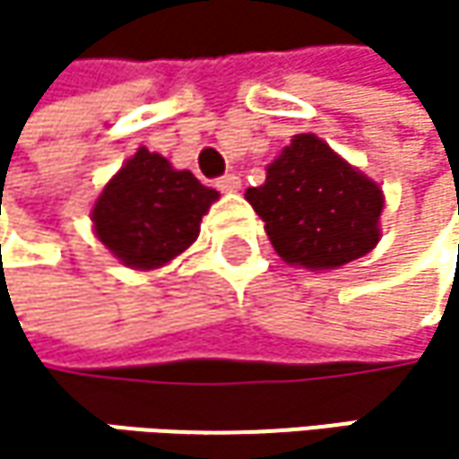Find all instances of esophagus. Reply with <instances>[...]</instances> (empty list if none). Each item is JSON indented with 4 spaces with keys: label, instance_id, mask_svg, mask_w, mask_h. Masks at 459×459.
<instances>
[{
    "label": "esophagus",
    "instance_id": "1",
    "mask_svg": "<svg viewBox=\"0 0 459 459\" xmlns=\"http://www.w3.org/2000/svg\"><path fill=\"white\" fill-rule=\"evenodd\" d=\"M218 188H221V191H226V194H233V191H238V188H241V178H238V175H233V172H229V175L218 178Z\"/></svg>",
    "mask_w": 459,
    "mask_h": 459
}]
</instances>
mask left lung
I'll use <instances>...</instances> for the list:
<instances>
[{
    "instance_id": "1",
    "label": "left lung",
    "mask_w": 459,
    "mask_h": 459,
    "mask_svg": "<svg viewBox=\"0 0 459 459\" xmlns=\"http://www.w3.org/2000/svg\"><path fill=\"white\" fill-rule=\"evenodd\" d=\"M247 202L273 249L306 268H340L380 238L383 191L316 135H295Z\"/></svg>"
}]
</instances>
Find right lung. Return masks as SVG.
<instances>
[{
  "mask_svg": "<svg viewBox=\"0 0 459 459\" xmlns=\"http://www.w3.org/2000/svg\"><path fill=\"white\" fill-rule=\"evenodd\" d=\"M215 188L202 186L188 169L138 148V153L111 178L92 210L98 238L130 268H159L188 249Z\"/></svg>",
  "mask_w": 459,
  "mask_h": 459,
  "instance_id": "obj_1",
  "label": "right lung"
}]
</instances>
